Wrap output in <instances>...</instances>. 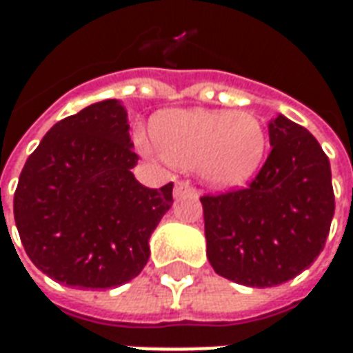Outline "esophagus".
<instances>
[{"mask_svg":"<svg viewBox=\"0 0 353 353\" xmlns=\"http://www.w3.org/2000/svg\"><path fill=\"white\" fill-rule=\"evenodd\" d=\"M183 194H192V196H196V189H194L189 181H177L176 187H174V196L179 199V196H183Z\"/></svg>","mask_w":353,"mask_h":353,"instance_id":"esophagus-1","label":"esophagus"}]
</instances>
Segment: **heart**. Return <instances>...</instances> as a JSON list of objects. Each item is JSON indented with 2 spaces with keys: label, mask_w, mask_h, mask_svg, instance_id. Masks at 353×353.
<instances>
[{
  "label": "heart",
  "mask_w": 353,
  "mask_h": 353,
  "mask_svg": "<svg viewBox=\"0 0 353 353\" xmlns=\"http://www.w3.org/2000/svg\"><path fill=\"white\" fill-rule=\"evenodd\" d=\"M157 145L141 138L145 153H161L179 168H199L217 189L248 183L265 161L266 128L250 111L191 109L162 115L154 124Z\"/></svg>",
  "instance_id": "b5f03b06"
}]
</instances>
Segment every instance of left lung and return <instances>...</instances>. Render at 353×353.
I'll use <instances>...</instances> for the list:
<instances>
[{"mask_svg":"<svg viewBox=\"0 0 353 353\" xmlns=\"http://www.w3.org/2000/svg\"><path fill=\"white\" fill-rule=\"evenodd\" d=\"M272 151L245 189L202 196L208 259L227 280L274 288L323 252L334 214L331 164L318 139L278 115Z\"/></svg>","mask_w":353,"mask_h":353,"instance_id":"left-lung-1","label":"left lung"}]
</instances>
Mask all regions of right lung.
<instances>
[{
  "instance_id": "add662e5",
  "label": "right lung",
  "mask_w": 353,
  "mask_h": 353,
  "mask_svg": "<svg viewBox=\"0 0 353 353\" xmlns=\"http://www.w3.org/2000/svg\"><path fill=\"white\" fill-rule=\"evenodd\" d=\"M126 109L103 100L65 117L28 157L14 191L20 240L43 274L79 289L119 288L149 261V238L172 189H149L130 170Z\"/></svg>"
}]
</instances>
